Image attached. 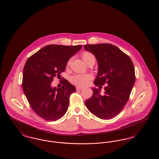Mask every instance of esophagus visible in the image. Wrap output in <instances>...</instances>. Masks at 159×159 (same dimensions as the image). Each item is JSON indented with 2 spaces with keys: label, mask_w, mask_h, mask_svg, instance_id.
I'll list each match as a JSON object with an SVG mask.
<instances>
[{
  "label": "esophagus",
  "mask_w": 159,
  "mask_h": 159,
  "mask_svg": "<svg viewBox=\"0 0 159 159\" xmlns=\"http://www.w3.org/2000/svg\"><path fill=\"white\" fill-rule=\"evenodd\" d=\"M82 88H82V87H76V90H77V91H78V90H81Z\"/></svg>",
  "instance_id": "1"
}]
</instances>
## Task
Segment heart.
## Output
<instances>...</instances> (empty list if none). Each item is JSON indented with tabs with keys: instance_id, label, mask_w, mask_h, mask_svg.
Segmentation results:
<instances>
[{
	"instance_id": "b5f03b06",
	"label": "heart",
	"mask_w": 159,
	"mask_h": 159,
	"mask_svg": "<svg viewBox=\"0 0 159 159\" xmlns=\"http://www.w3.org/2000/svg\"><path fill=\"white\" fill-rule=\"evenodd\" d=\"M81 56L84 61L87 65H89L90 63H95V57L94 55L89 52H83L81 54ZM70 60L68 61L67 66L70 65ZM91 79H92V75L90 74H75L71 77L70 82L72 84L74 85L84 87L88 84Z\"/></svg>"
}]
</instances>
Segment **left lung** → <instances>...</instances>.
I'll return each instance as SVG.
<instances>
[{
    "mask_svg": "<svg viewBox=\"0 0 159 159\" xmlns=\"http://www.w3.org/2000/svg\"><path fill=\"white\" fill-rule=\"evenodd\" d=\"M86 51L94 55L98 63V72L94 84L104 87L91 88L92 96L85 101L91 113L102 120H110L118 115L126 104L135 81L134 64L130 58L111 44H87Z\"/></svg>",
    "mask_w": 159,
    "mask_h": 159,
    "instance_id": "left-lung-1",
    "label": "left lung"
}]
</instances>
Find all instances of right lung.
I'll use <instances>...</instances> for the list:
<instances>
[{
  "instance_id": "1",
  "label": "right lung",
  "mask_w": 159,
  "mask_h": 159,
  "mask_svg": "<svg viewBox=\"0 0 159 159\" xmlns=\"http://www.w3.org/2000/svg\"><path fill=\"white\" fill-rule=\"evenodd\" d=\"M81 45L46 46L27 60L22 75V89L33 110L41 118L55 121L68 110L70 96L75 87L65 80L62 87H52L54 77H60L70 58Z\"/></svg>"
}]
</instances>
